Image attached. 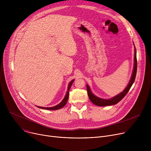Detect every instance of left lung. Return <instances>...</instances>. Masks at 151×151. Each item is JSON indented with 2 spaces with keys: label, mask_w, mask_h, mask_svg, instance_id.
<instances>
[{
  "label": "left lung",
  "mask_w": 151,
  "mask_h": 151,
  "mask_svg": "<svg viewBox=\"0 0 151 151\" xmlns=\"http://www.w3.org/2000/svg\"><path fill=\"white\" fill-rule=\"evenodd\" d=\"M135 48V47H134ZM137 51L136 49H134V67L133 70V73L132 75V77L130 78V80L129 83L128 84L127 86L126 87L125 89L120 93H119L117 96L113 97V98H111L109 99H104L99 98L97 96H95L94 94L91 91L89 86L86 84L87 87V91H88V94L90 100L97 106H109V105H114L117 104L118 102H119L125 96L127 92L129 91L130 88L132 87V84H133L134 80H135L136 75H137Z\"/></svg>",
  "instance_id": "obj_1"
}]
</instances>
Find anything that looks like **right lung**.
Masks as SVG:
<instances>
[{"label":"right lung","mask_w":151,"mask_h":151,"mask_svg":"<svg viewBox=\"0 0 151 151\" xmlns=\"http://www.w3.org/2000/svg\"><path fill=\"white\" fill-rule=\"evenodd\" d=\"M74 80H71V81L70 82V83H69V84H68V90H67V91L65 96L64 98H63V99L62 100V101L59 104H58V105H55V106H52V107H40V106H37L38 108H40L44 109H48V110H57V109H59L63 108V106H64L66 105L67 102V101H68V97H69V91H70V88H71V85H72V84H73Z\"/></svg>","instance_id":"right-lung-1"}]
</instances>
